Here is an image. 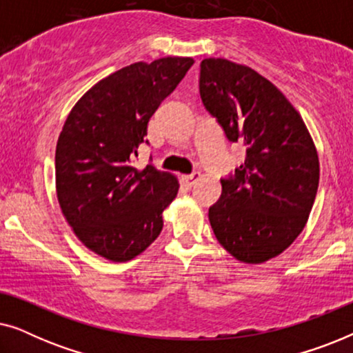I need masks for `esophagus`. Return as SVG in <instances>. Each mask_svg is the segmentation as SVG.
I'll return each mask as SVG.
<instances>
[{"mask_svg": "<svg viewBox=\"0 0 353 353\" xmlns=\"http://www.w3.org/2000/svg\"><path fill=\"white\" fill-rule=\"evenodd\" d=\"M199 178H201V173H199V172H192L191 175H185V176H183V181L186 183V186L191 188L197 180H199Z\"/></svg>", "mask_w": 353, "mask_h": 353, "instance_id": "obj_1", "label": "esophagus"}]
</instances>
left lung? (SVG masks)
<instances>
[{
	"instance_id": "obj_1",
	"label": "left lung",
	"mask_w": 353,
	"mask_h": 353,
	"mask_svg": "<svg viewBox=\"0 0 353 353\" xmlns=\"http://www.w3.org/2000/svg\"><path fill=\"white\" fill-rule=\"evenodd\" d=\"M204 108L245 161L221 178L210 205L215 238L241 262L276 257L301 234L315 202L320 163L301 115L272 81L228 59L201 62Z\"/></svg>"
}]
</instances>
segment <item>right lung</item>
Segmentation results:
<instances>
[{
  "label": "right lung",
  "mask_w": 353,
  "mask_h": 353,
  "mask_svg": "<svg viewBox=\"0 0 353 353\" xmlns=\"http://www.w3.org/2000/svg\"><path fill=\"white\" fill-rule=\"evenodd\" d=\"M194 64L191 57L134 62L81 96L56 146V191L86 248L112 262L141 254L161 234L178 181L151 162L134 167L152 114Z\"/></svg>",
  "instance_id": "obj_1"
}]
</instances>
